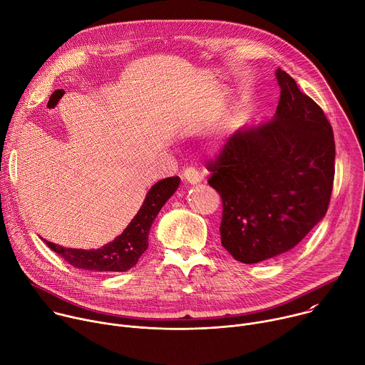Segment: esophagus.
<instances>
[{"instance_id": "obj_1", "label": "esophagus", "mask_w": 365, "mask_h": 365, "mask_svg": "<svg viewBox=\"0 0 365 365\" xmlns=\"http://www.w3.org/2000/svg\"><path fill=\"white\" fill-rule=\"evenodd\" d=\"M182 179L190 185H196L200 182V175L193 168H186L182 173Z\"/></svg>"}]
</instances>
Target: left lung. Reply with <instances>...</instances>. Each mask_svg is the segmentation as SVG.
<instances>
[{"label": "left lung", "instance_id": "obj_1", "mask_svg": "<svg viewBox=\"0 0 365 365\" xmlns=\"http://www.w3.org/2000/svg\"><path fill=\"white\" fill-rule=\"evenodd\" d=\"M272 121L232 134L207 163L222 199V247L244 264L296 247L327 214L335 176L334 131L318 103L277 69Z\"/></svg>", "mask_w": 365, "mask_h": 365}]
</instances>
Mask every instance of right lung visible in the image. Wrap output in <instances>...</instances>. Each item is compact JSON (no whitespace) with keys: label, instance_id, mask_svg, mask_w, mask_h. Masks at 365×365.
<instances>
[{"label":"right lung","instance_id":"right-lung-1","mask_svg":"<svg viewBox=\"0 0 365 365\" xmlns=\"http://www.w3.org/2000/svg\"><path fill=\"white\" fill-rule=\"evenodd\" d=\"M180 178H166L155 183L128 227L113 242L98 250L65 248L62 245L44 241L48 248L58 252L71 266L92 272H127L134 267L138 258L148 247L150 228L159 215L163 205L179 187Z\"/></svg>","mask_w":365,"mask_h":365}]
</instances>
